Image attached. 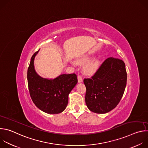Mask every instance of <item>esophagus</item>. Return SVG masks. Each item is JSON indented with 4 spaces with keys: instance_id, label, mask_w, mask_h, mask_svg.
<instances>
[{
    "instance_id": "1",
    "label": "esophagus",
    "mask_w": 148,
    "mask_h": 148,
    "mask_svg": "<svg viewBox=\"0 0 148 148\" xmlns=\"http://www.w3.org/2000/svg\"><path fill=\"white\" fill-rule=\"evenodd\" d=\"M78 82H82V81H83V79H82V77H81V75H78Z\"/></svg>"
}]
</instances>
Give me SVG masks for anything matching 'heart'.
Returning a JSON list of instances; mask_svg holds the SVG:
<instances>
[{"mask_svg": "<svg viewBox=\"0 0 148 148\" xmlns=\"http://www.w3.org/2000/svg\"><path fill=\"white\" fill-rule=\"evenodd\" d=\"M92 57L90 56L84 57L77 61V63L78 64L84 65L88 63L91 60ZM73 64H74L73 63ZM99 67V61L98 60H94L93 61L88 63L84 68V71L86 74L88 75H94L95 74L98 70Z\"/></svg>", "mask_w": 148, "mask_h": 148, "instance_id": "1", "label": "heart"}]
</instances>
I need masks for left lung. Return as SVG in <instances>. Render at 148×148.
I'll return each mask as SVG.
<instances>
[{"label": "left lung", "mask_w": 148, "mask_h": 148, "mask_svg": "<svg viewBox=\"0 0 148 148\" xmlns=\"http://www.w3.org/2000/svg\"><path fill=\"white\" fill-rule=\"evenodd\" d=\"M124 62L110 57L105 60L91 78H85V97L88 108L97 114H105L114 109L121 101L126 85Z\"/></svg>", "instance_id": "1"}]
</instances>
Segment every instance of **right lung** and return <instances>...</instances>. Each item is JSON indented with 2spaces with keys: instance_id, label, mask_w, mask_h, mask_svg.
Masks as SVG:
<instances>
[{
  "instance_id": "obj_1",
  "label": "right lung",
  "mask_w": 148,
  "mask_h": 148,
  "mask_svg": "<svg viewBox=\"0 0 148 148\" xmlns=\"http://www.w3.org/2000/svg\"><path fill=\"white\" fill-rule=\"evenodd\" d=\"M31 58L27 70L28 87L30 97L36 106L46 113L57 114L64 111L69 102V95L78 82L75 74H61L54 79L45 78L36 71L35 57Z\"/></svg>"
}]
</instances>
